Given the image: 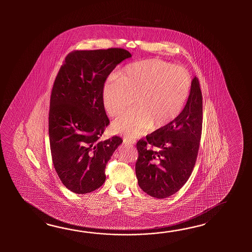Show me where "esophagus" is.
I'll return each mask as SVG.
<instances>
[{
  "label": "esophagus",
  "mask_w": 252,
  "mask_h": 252,
  "mask_svg": "<svg viewBox=\"0 0 252 252\" xmlns=\"http://www.w3.org/2000/svg\"><path fill=\"white\" fill-rule=\"evenodd\" d=\"M124 142L125 144H129V145H133L135 143V140H132V139H126V138H124Z\"/></svg>",
  "instance_id": "obj_1"
}]
</instances>
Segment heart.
<instances>
[{"mask_svg": "<svg viewBox=\"0 0 252 252\" xmlns=\"http://www.w3.org/2000/svg\"><path fill=\"white\" fill-rule=\"evenodd\" d=\"M117 79H109L102 89L105 110L118 117L133 104L136 109L116 120L113 128L129 138L139 137L152 126L164 128L182 113L188 102L191 79L187 69L158 59L124 66Z\"/></svg>", "mask_w": 252, "mask_h": 252, "instance_id": "obj_1", "label": "heart"}]
</instances>
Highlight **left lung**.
Wrapping results in <instances>:
<instances>
[{"label":"left lung","instance_id":"8db88e82","mask_svg":"<svg viewBox=\"0 0 252 252\" xmlns=\"http://www.w3.org/2000/svg\"><path fill=\"white\" fill-rule=\"evenodd\" d=\"M203 126V94L197 77L182 113L173 123L137 142L136 176L152 197L166 198L187 183L197 158Z\"/></svg>","mask_w":252,"mask_h":252}]
</instances>
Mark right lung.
Segmentation results:
<instances>
[{"label": "right lung", "mask_w": 252, "mask_h": 252, "mask_svg": "<svg viewBox=\"0 0 252 252\" xmlns=\"http://www.w3.org/2000/svg\"><path fill=\"white\" fill-rule=\"evenodd\" d=\"M131 55L124 48L75 50L54 81L48 134L54 167L61 182L76 193H91L105 181V167L123 139L101 140L110 124L102 89L117 64Z\"/></svg>", "instance_id": "right-lung-1"}]
</instances>
